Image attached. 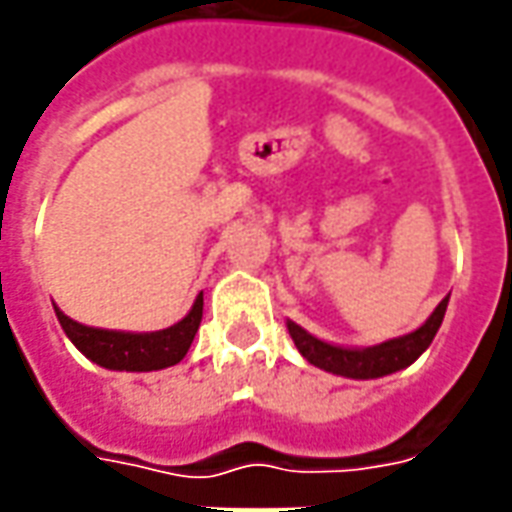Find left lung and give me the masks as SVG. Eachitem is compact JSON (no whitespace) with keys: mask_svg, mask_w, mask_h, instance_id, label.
I'll list each match as a JSON object with an SVG mask.
<instances>
[{"mask_svg":"<svg viewBox=\"0 0 512 512\" xmlns=\"http://www.w3.org/2000/svg\"><path fill=\"white\" fill-rule=\"evenodd\" d=\"M445 307H448V298H442L437 310L431 312V318L420 329L408 332L403 338L386 341V344L366 346V349H341V346L324 344V341L312 338L307 329H301L293 321H287V329H290V335L296 341L298 352L310 360L312 366L332 372V375L369 380V377H383L392 375L397 369H406L420 358L434 341L437 329H440L442 318H445Z\"/></svg>","mask_w":512,"mask_h":512,"instance_id":"obj_1","label":"left lung"}]
</instances>
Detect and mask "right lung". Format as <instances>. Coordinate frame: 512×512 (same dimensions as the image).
Masks as SVG:
<instances>
[{
    "mask_svg": "<svg viewBox=\"0 0 512 512\" xmlns=\"http://www.w3.org/2000/svg\"><path fill=\"white\" fill-rule=\"evenodd\" d=\"M58 324L67 332L72 344L78 346L92 363L115 369V372H154L166 369L185 358L202 321V296H197L191 312L174 327L160 332H112V329L84 327L67 318L56 307Z\"/></svg>",
    "mask_w": 512,
    "mask_h": 512,
    "instance_id": "add662e5",
    "label": "right lung"
}]
</instances>
